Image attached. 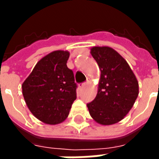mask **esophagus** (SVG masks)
I'll use <instances>...</instances> for the list:
<instances>
[{
	"mask_svg": "<svg viewBox=\"0 0 159 159\" xmlns=\"http://www.w3.org/2000/svg\"><path fill=\"white\" fill-rule=\"evenodd\" d=\"M90 82H91V81H90L89 78H88V79H87V82H86V83H82V84H81V85H80V87H81V88H83V87L87 86V85H88V84H89V83Z\"/></svg>",
	"mask_w": 159,
	"mask_h": 159,
	"instance_id": "esophagus-1",
	"label": "esophagus"
}]
</instances>
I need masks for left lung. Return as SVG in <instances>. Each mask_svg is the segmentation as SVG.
Masks as SVG:
<instances>
[{
  "label": "left lung",
  "mask_w": 159,
  "mask_h": 159,
  "mask_svg": "<svg viewBox=\"0 0 159 159\" xmlns=\"http://www.w3.org/2000/svg\"><path fill=\"white\" fill-rule=\"evenodd\" d=\"M90 53L99 66L100 78L96 97L87 107L96 123L115 124L133 107L139 94V83L126 60L113 48L95 46Z\"/></svg>",
  "instance_id": "1"
}]
</instances>
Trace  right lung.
<instances>
[{
	"instance_id": "right-lung-1",
	"label": "right lung",
	"mask_w": 159,
	"mask_h": 159,
	"mask_svg": "<svg viewBox=\"0 0 159 159\" xmlns=\"http://www.w3.org/2000/svg\"><path fill=\"white\" fill-rule=\"evenodd\" d=\"M70 52L57 50L40 59L22 84L30 112L42 123L55 125L67 118L76 99L74 74L67 67Z\"/></svg>"
}]
</instances>
